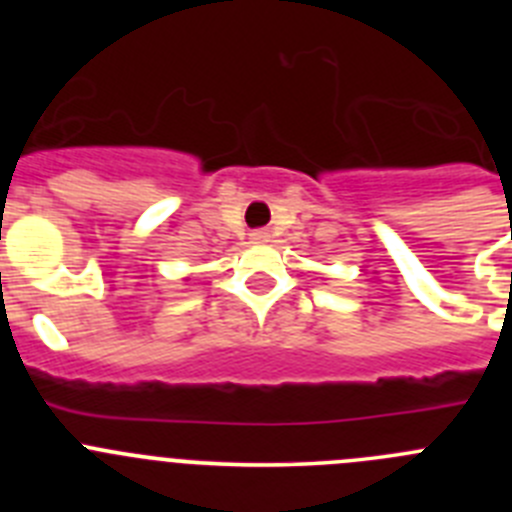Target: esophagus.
I'll return each mask as SVG.
<instances>
[{
	"instance_id": "1",
	"label": "esophagus",
	"mask_w": 512,
	"mask_h": 512,
	"mask_svg": "<svg viewBox=\"0 0 512 512\" xmlns=\"http://www.w3.org/2000/svg\"><path fill=\"white\" fill-rule=\"evenodd\" d=\"M266 241H269V233H266V230H253L251 243H266Z\"/></svg>"
}]
</instances>
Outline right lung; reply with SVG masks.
Returning a JSON list of instances; mask_svg holds the SVG:
<instances>
[{
	"mask_svg": "<svg viewBox=\"0 0 512 512\" xmlns=\"http://www.w3.org/2000/svg\"><path fill=\"white\" fill-rule=\"evenodd\" d=\"M184 282H187V279H184Z\"/></svg>",
	"mask_w": 512,
	"mask_h": 512,
	"instance_id": "add662e5",
	"label": "right lung"
}]
</instances>
